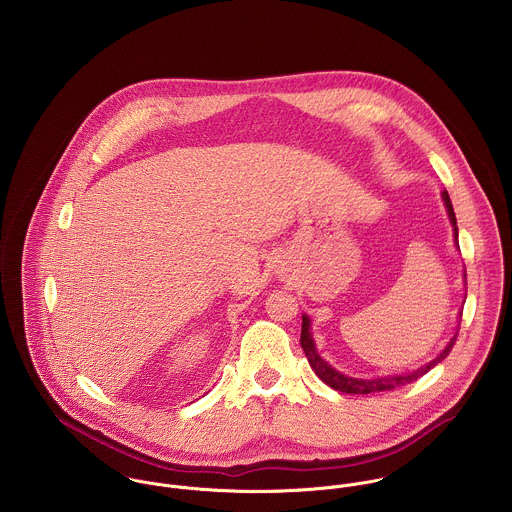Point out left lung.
Here are the masks:
<instances>
[{"mask_svg": "<svg viewBox=\"0 0 512 512\" xmlns=\"http://www.w3.org/2000/svg\"><path fill=\"white\" fill-rule=\"evenodd\" d=\"M441 199H443V203H445L447 217H449L451 226H453L455 246L459 248V240H457V220H455V213H453V207H451V201H449L447 191L441 193ZM455 339H457V335L447 343V347L443 349V353H439L438 357H436L432 363H428V365L422 366V368H418V370H414V372H408V374L382 376V378H353V376H345V374H341L339 370H335L333 366L327 365V363L319 357V353H317V349H315V343H313L311 331H309V317H307V315H303L301 339H299V343H301V349H303V353H305L309 365H311V368L315 370V374H317L327 386H331V388H335V390H339V392H345V394H372V392H382V390H392V388H398V386H406V384L418 380L422 374H426L430 368H434V366L441 363V361L449 355V351H451L453 345H455Z\"/></svg>", "mask_w": 512, "mask_h": 512, "instance_id": "1", "label": "left lung"}]
</instances>
